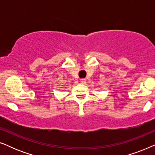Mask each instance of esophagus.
<instances>
[{
    "label": "esophagus",
    "mask_w": 155,
    "mask_h": 155,
    "mask_svg": "<svg viewBox=\"0 0 155 155\" xmlns=\"http://www.w3.org/2000/svg\"><path fill=\"white\" fill-rule=\"evenodd\" d=\"M80 83H82V84H85L86 83V80L84 79V78H82V79H80Z\"/></svg>",
    "instance_id": "1"
}]
</instances>
